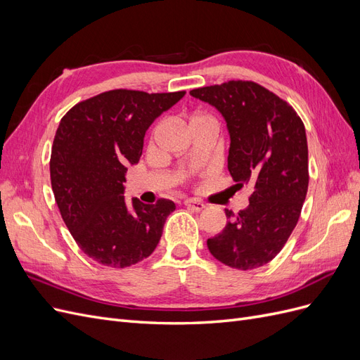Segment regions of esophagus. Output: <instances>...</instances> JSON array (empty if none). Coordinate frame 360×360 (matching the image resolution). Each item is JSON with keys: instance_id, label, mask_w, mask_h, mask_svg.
<instances>
[{"instance_id": "obj_1", "label": "esophagus", "mask_w": 360, "mask_h": 360, "mask_svg": "<svg viewBox=\"0 0 360 360\" xmlns=\"http://www.w3.org/2000/svg\"><path fill=\"white\" fill-rule=\"evenodd\" d=\"M184 205L188 207L189 210H193V212H201L202 209H205V204L198 201V200H193V198H189L184 201Z\"/></svg>"}]
</instances>
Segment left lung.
Segmentation results:
<instances>
[{
  "mask_svg": "<svg viewBox=\"0 0 360 360\" xmlns=\"http://www.w3.org/2000/svg\"><path fill=\"white\" fill-rule=\"evenodd\" d=\"M191 96L214 106L230 134L228 171L236 186L252 188L249 205L225 210L224 230L207 240L210 254L233 269L267 264L287 243L307 198L308 141L297 112L252 81L202 86Z\"/></svg>",
  "mask_w": 360,
  "mask_h": 360,
  "instance_id": "left-lung-1",
  "label": "left lung"
}]
</instances>
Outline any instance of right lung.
Instances as JSON below:
<instances>
[{
	"instance_id": "add662e5",
	"label": "right lung",
	"mask_w": 360,
	"mask_h": 360,
	"mask_svg": "<svg viewBox=\"0 0 360 360\" xmlns=\"http://www.w3.org/2000/svg\"><path fill=\"white\" fill-rule=\"evenodd\" d=\"M184 94L111 90L61 118L49 162L53 197L75 242L97 263L123 269L156 249L176 204L127 205L126 171L143 155L151 123Z\"/></svg>"
}]
</instances>
